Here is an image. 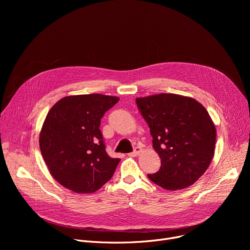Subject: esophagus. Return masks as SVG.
I'll use <instances>...</instances> for the list:
<instances>
[{"mask_svg": "<svg viewBox=\"0 0 250 250\" xmlns=\"http://www.w3.org/2000/svg\"><path fill=\"white\" fill-rule=\"evenodd\" d=\"M141 152V148L140 147H135L134 148V150H133V152H131V153H128V156H132V157H134V156H137L139 153Z\"/></svg>", "mask_w": 250, "mask_h": 250, "instance_id": "obj_1", "label": "esophagus"}]
</instances>
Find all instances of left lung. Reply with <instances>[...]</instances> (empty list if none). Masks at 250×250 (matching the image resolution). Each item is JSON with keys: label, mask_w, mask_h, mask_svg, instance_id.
Here are the masks:
<instances>
[{"label": "left lung", "mask_w": 250, "mask_h": 250, "mask_svg": "<svg viewBox=\"0 0 250 250\" xmlns=\"http://www.w3.org/2000/svg\"><path fill=\"white\" fill-rule=\"evenodd\" d=\"M135 102L161 158L159 171L148 174L149 179L168 191L193 185L215 153L217 130L205 106L191 97L165 93Z\"/></svg>", "instance_id": "1"}]
</instances>
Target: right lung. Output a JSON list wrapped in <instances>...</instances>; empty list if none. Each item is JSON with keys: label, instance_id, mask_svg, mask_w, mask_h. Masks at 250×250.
Returning a JSON list of instances; mask_svg holds the SVG:
<instances>
[{"label": "right lung", "instance_id": "obj_1", "mask_svg": "<svg viewBox=\"0 0 250 250\" xmlns=\"http://www.w3.org/2000/svg\"><path fill=\"white\" fill-rule=\"evenodd\" d=\"M119 100L101 94L67 96L49 110L40 148L51 176L63 187L90 194L113 177L121 159L106 154L99 127Z\"/></svg>", "mask_w": 250, "mask_h": 250}]
</instances>
